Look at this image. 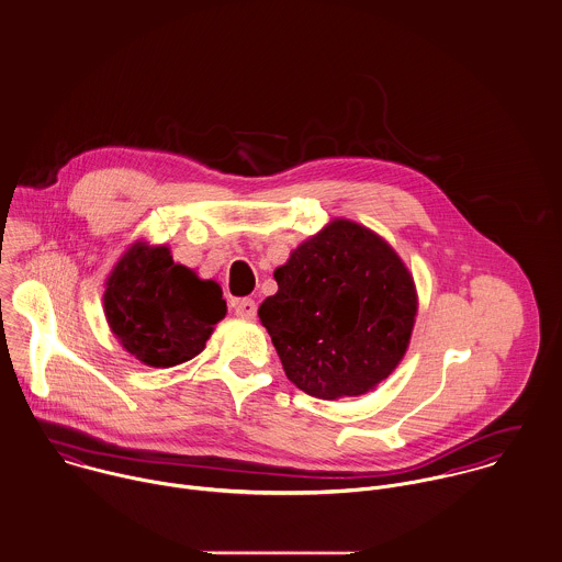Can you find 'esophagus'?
<instances>
[{
  "label": "esophagus",
  "instance_id": "1",
  "mask_svg": "<svg viewBox=\"0 0 562 562\" xmlns=\"http://www.w3.org/2000/svg\"><path fill=\"white\" fill-rule=\"evenodd\" d=\"M234 312L240 321H252L257 316V305L252 299H240L234 303Z\"/></svg>",
  "mask_w": 562,
  "mask_h": 562
}]
</instances>
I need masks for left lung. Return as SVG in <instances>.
I'll return each instance as SVG.
<instances>
[{
    "label": "left lung",
    "instance_id": "left-lung-1",
    "mask_svg": "<svg viewBox=\"0 0 562 562\" xmlns=\"http://www.w3.org/2000/svg\"><path fill=\"white\" fill-rule=\"evenodd\" d=\"M259 305L285 376L322 401L361 396L401 363L417 292L398 252L346 218L330 221L274 270Z\"/></svg>",
    "mask_w": 562,
    "mask_h": 562
}]
</instances>
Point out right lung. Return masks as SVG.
I'll return each mask as SVG.
<instances>
[{
	"label": "right lung",
	"instance_id": "obj_1",
	"mask_svg": "<svg viewBox=\"0 0 562 562\" xmlns=\"http://www.w3.org/2000/svg\"><path fill=\"white\" fill-rule=\"evenodd\" d=\"M103 312L119 344L149 368L196 357L227 314L216 281L175 263L168 246L134 241L112 268Z\"/></svg>",
	"mask_w": 562,
	"mask_h": 562
}]
</instances>
